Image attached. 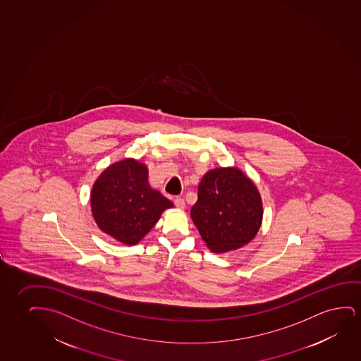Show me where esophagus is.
Masks as SVG:
<instances>
[{
    "instance_id": "1",
    "label": "esophagus",
    "mask_w": 361,
    "mask_h": 361,
    "mask_svg": "<svg viewBox=\"0 0 361 361\" xmlns=\"http://www.w3.org/2000/svg\"><path fill=\"white\" fill-rule=\"evenodd\" d=\"M173 203H175V206L178 208V209H183L185 208V200H183V197H176L175 198V201H173Z\"/></svg>"
}]
</instances>
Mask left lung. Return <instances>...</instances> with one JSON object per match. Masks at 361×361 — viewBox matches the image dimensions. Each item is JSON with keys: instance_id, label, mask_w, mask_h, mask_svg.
I'll list each match as a JSON object with an SVG mask.
<instances>
[{"instance_id": "left-lung-1", "label": "left lung", "mask_w": 361, "mask_h": 361, "mask_svg": "<svg viewBox=\"0 0 361 361\" xmlns=\"http://www.w3.org/2000/svg\"><path fill=\"white\" fill-rule=\"evenodd\" d=\"M191 217L212 252H229L255 237L262 224V198L238 169H214L198 185Z\"/></svg>"}]
</instances>
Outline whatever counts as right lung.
I'll return each mask as SVG.
<instances>
[{
  "instance_id": "1",
  "label": "right lung",
  "mask_w": 361,
  "mask_h": 361,
  "mask_svg": "<svg viewBox=\"0 0 361 361\" xmlns=\"http://www.w3.org/2000/svg\"><path fill=\"white\" fill-rule=\"evenodd\" d=\"M170 200L150 188L148 169L134 159L114 164L101 173L91 193L94 221L104 233L134 245L158 222Z\"/></svg>"
}]
</instances>
